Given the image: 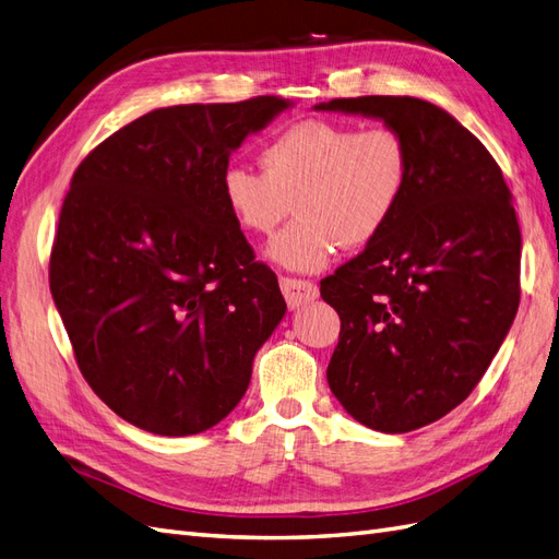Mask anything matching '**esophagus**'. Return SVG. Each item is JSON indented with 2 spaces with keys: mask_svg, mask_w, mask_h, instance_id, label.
<instances>
[{
  "mask_svg": "<svg viewBox=\"0 0 559 559\" xmlns=\"http://www.w3.org/2000/svg\"><path fill=\"white\" fill-rule=\"evenodd\" d=\"M280 289H282L286 306L289 308L306 306V302H312L319 294L314 282L300 280V277H280Z\"/></svg>",
  "mask_w": 559,
  "mask_h": 559,
  "instance_id": "obj_1",
  "label": "esophagus"
}]
</instances>
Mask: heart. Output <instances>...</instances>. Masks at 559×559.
<instances>
[{
	"label": "heart",
	"mask_w": 559,
	"mask_h": 559,
	"mask_svg": "<svg viewBox=\"0 0 559 559\" xmlns=\"http://www.w3.org/2000/svg\"><path fill=\"white\" fill-rule=\"evenodd\" d=\"M261 173L228 165L222 198L233 222L270 235L286 214L298 218L270 245V257L292 270H319L337 249H364L392 224L411 183V151L389 126L294 123L259 151Z\"/></svg>",
	"instance_id": "heart-1"
}]
</instances>
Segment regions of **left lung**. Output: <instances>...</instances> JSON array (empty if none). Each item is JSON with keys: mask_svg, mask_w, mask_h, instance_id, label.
<instances>
[{"mask_svg": "<svg viewBox=\"0 0 559 559\" xmlns=\"http://www.w3.org/2000/svg\"><path fill=\"white\" fill-rule=\"evenodd\" d=\"M382 118L411 151V183L376 242L321 280L341 314L329 386L361 425L405 433L456 408L520 306V226L501 167L462 123L417 97L317 105Z\"/></svg>", "mask_w": 559, "mask_h": 559, "instance_id": "1", "label": "left lung"}]
</instances>
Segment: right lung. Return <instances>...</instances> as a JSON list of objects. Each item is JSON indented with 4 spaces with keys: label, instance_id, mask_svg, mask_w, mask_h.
Instances as JSON below:
<instances>
[{
    "label": "right lung",
    "instance_id": "add662e5",
    "mask_svg": "<svg viewBox=\"0 0 559 559\" xmlns=\"http://www.w3.org/2000/svg\"><path fill=\"white\" fill-rule=\"evenodd\" d=\"M286 107L259 95L154 109L76 167L50 294L81 376L134 427L191 436L218 425L286 312L222 198L230 151Z\"/></svg>",
    "mask_w": 559,
    "mask_h": 559
}]
</instances>
